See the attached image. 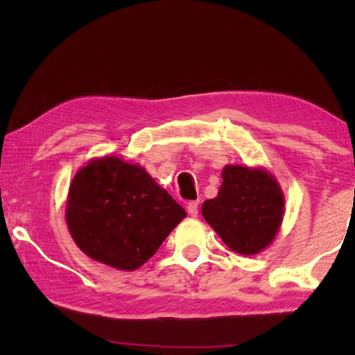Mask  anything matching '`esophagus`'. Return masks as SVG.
<instances>
[{
    "label": "esophagus",
    "instance_id": "obj_1",
    "mask_svg": "<svg viewBox=\"0 0 355 355\" xmlns=\"http://www.w3.org/2000/svg\"><path fill=\"white\" fill-rule=\"evenodd\" d=\"M186 208H188L191 218H197V214H199V202H189Z\"/></svg>",
    "mask_w": 355,
    "mask_h": 355
}]
</instances>
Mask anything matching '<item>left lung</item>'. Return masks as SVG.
I'll return each instance as SVG.
<instances>
[{"instance_id":"left-lung-1","label":"left lung","mask_w":355,"mask_h":355,"mask_svg":"<svg viewBox=\"0 0 355 355\" xmlns=\"http://www.w3.org/2000/svg\"><path fill=\"white\" fill-rule=\"evenodd\" d=\"M218 197L205 200L202 216L227 248L257 255L277 236L285 214L280 184L263 167L227 164Z\"/></svg>"}]
</instances>
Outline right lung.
Masks as SVG:
<instances>
[{
    "label": "right lung",
    "mask_w": 355,
    "mask_h": 355,
    "mask_svg": "<svg viewBox=\"0 0 355 355\" xmlns=\"http://www.w3.org/2000/svg\"><path fill=\"white\" fill-rule=\"evenodd\" d=\"M186 218L182 205L139 164L117 156L89 161L71 180L65 220L75 244L120 271L148 261Z\"/></svg>",
    "instance_id": "1"
}]
</instances>
